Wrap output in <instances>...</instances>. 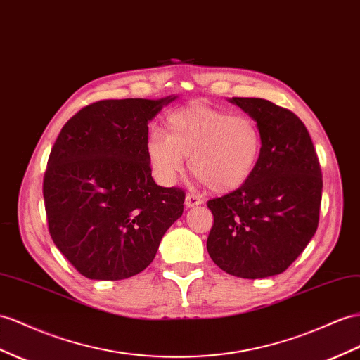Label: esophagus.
I'll return each instance as SVG.
<instances>
[{
    "label": "esophagus",
    "instance_id": "obj_1",
    "mask_svg": "<svg viewBox=\"0 0 360 360\" xmlns=\"http://www.w3.org/2000/svg\"><path fill=\"white\" fill-rule=\"evenodd\" d=\"M202 204V199L199 198V196H196V195H188L186 196V207L187 208H193V207H198V205H200Z\"/></svg>",
    "mask_w": 360,
    "mask_h": 360
}]
</instances>
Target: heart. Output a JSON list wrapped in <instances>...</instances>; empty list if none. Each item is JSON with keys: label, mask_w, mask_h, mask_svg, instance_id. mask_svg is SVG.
<instances>
[{"label": "heart", "mask_w": 360, "mask_h": 360, "mask_svg": "<svg viewBox=\"0 0 360 360\" xmlns=\"http://www.w3.org/2000/svg\"><path fill=\"white\" fill-rule=\"evenodd\" d=\"M165 135L147 140V156L162 182H174L188 158L193 176L216 193L238 188L251 176L262 153V132L248 115H229L207 105L174 110L164 123Z\"/></svg>", "instance_id": "1"}]
</instances>
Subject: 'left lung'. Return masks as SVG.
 <instances>
[{"instance_id":"obj_1","label":"left lung","mask_w":360,"mask_h":360,"mask_svg":"<svg viewBox=\"0 0 360 360\" xmlns=\"http://www.w3.org/2000/svg\"><path fill=\"white\" fill-rule=\"evenodd\" d=\"M262 132V153L243 186L210 199L214 224L208 254L240 278L284 272L315 236L322 173L306 126L292 110L264 98L233 97Z\"/></svg>"}]
</instances>
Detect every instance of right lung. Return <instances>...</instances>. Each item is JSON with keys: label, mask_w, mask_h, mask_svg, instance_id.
I'll return each instance as SVG.
<instances>
[{"label": "right lung", "mask_w": 360, "mask_h": 360, "mask_svg": "<svg viewBox=\"0 0 360 360\" xmlns=\"http://www.w3.org/2000/svg\"><path fill=\"white\" fill-rule=\"evenodd\" d=\"M160 100H100L72 115L44 176L50 236L89 280H124L149 266L165 231L182 216L186 193L160 187L147 156Z\"/></svg>", "instance_id": "right-lung-1"}]
</instances>
